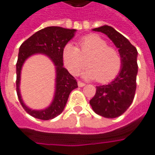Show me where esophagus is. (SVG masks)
<instances>
[{
    "label": "esophagus",
    "mask_w": 155,
    "mask_h": 155,
    "mask_svg": "<svg viewBox=\"0 0 155 155\" xmlns=\"http://www.w3.org/2000/svg\"><path fill=\"white\" fill-rule=\"evenodd\" d=\"M84 85H85L84 83L81 82V81H78V86H79V87H83V86H84Z\"/></svg>",
    "instance_id": "esophagus-1"
}]
</instances>
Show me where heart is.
Here are the masks:
<instances>
[{
	"label": "heart",
	"instance_id": "obj_1",
	"mask_svg": "<svg viewBox=\"0 0 155 155\" xmlns=\"http://www.w3.org/2000/svg\"><path fill=\"white\" fill-rule=\"evenodd\" d=\"M62 56L71 74L76 75L87 64L82 73L83 77L88 80L96 79L102 84L116 77L122 64L119 51L94 34L84 36L79 42V48L73 44L65 45Z\"/></svg>",
	"mask_w": 155,
	"mask_h": 155
}]
</instances>
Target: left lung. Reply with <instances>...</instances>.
I'll return each instance as SVG.
<instances>
[{"mask_svg":"<svg viewBox=\"0 0 155 155\" xmlns=\"http://www.w3.org/2000/svg\"><path fill=\"white\" fill-rule=\"evenodd\" d=\"M107 35L117 48L121 57L119 74L110 84L96 86V92L91 101L93 110L104 118H116L124 114L132 104L136 91L138 73L136 48L124 35L109 25L93 29Z\"/></svg>","mask_w":155,"mask_h":155,"instance_id":"8db88e82","label":"left lung"}]
</instances>
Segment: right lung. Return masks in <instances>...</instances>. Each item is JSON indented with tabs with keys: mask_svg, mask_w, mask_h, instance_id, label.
<instances>
[{
	"mask_svg": "<svg viewBox=\"0 0 155 155\" xmlns=\"http://www.w3.org/2000/svg\"><path fill=\"white\" fill-rule=\"evenodd\" d=\"M76 30L59 26H49L35 32L20 46L16 63V93L22 107L29 114L36 119L48 120L54 119L64 110L71 92L78 87L76 80L63 67L62 52L64 45L74 37ZM46 54L54 63L57 71L54 99L50 107L41 111L28 108L23 102L19 92L20 71L25 60L33 54Z\"/></svg>",
	"mask_w": 155,
	"mask_h": 155,
	"instance_id": "1",
	"label": "right lung"
}]
</instances>
